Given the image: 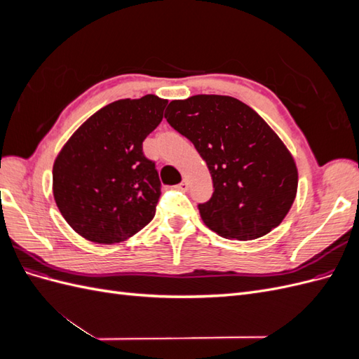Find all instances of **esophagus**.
<instances>
[{"label": "esophagus", "mask_w": 359, "mask_h": 359, "mask_svg": "<svg viewBox=\"0 0 359 359\" xmlns=\"http://www.w3.org/2000/svg\"><path fill=\"white\" fill-rule=\"evenodd\" d=\"M177 189L186 191V190L189 189V182H187V180H182V181L178 184V186H177Z\"/></svg>", "instance_id": "34e87169"}]
</instances>
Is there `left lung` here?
I'll use <instances>...</instances> for the list:
<instances>
[{"instance_id":"left-lung-1","label":"left lung","mask_w":359,"mask_h":359,"mask_svg":"<svg viewBox=\"0 0 359 359\" xmlns=\"http://www.w3.org/2000/svg\"><path fill=\"white\" fill-rule=\"evenodd\" d=\"M165 118L210 169L214 193L199 212L211 231L248 241L283 222L297 196V163L256 111L235 97L198 94L172 100Z\"/></svg>"}]
</instances>
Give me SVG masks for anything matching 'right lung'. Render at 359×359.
<instances>
[{"label": "right lung", "mask_w": 359, "mask_h": 359, "mask_svg": "<svg viewBox=\"0 0 359 359\" xmlns=\"http://www.w3.org/2000/svg\"><path fill=\"white\" fill-rule=\"evenodd\" d=\"M166 104L154 94L106 104L61 148L52 169L53 199L85 240L121 243L153 220L160 178L142 142Z\"/></svg>", "instance_id": "add662e5"}]
</instances>
